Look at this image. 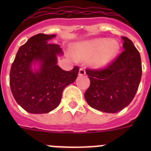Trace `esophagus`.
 Here are the masks:
<instances>
[{"label": "esophagus", "mask_w": 151, "mask_h": 151, "mask_svg": "<svg viewBox=\"0 0 151 151\" xmlns=\"http://www.w3.org/2000/svg\"><path fill=\"white\" fill-rule=\"evenodd\" d=\"M78 75H79V76H84V75H85V68H80L79 72H78Z\"/></svg>", "instance_id": "34e87169"}]
</instances>
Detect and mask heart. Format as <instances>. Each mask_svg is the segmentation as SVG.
<instances>
[{
    "label": "heart",
    "mask_w": 151,
    "mask_h": 151,
    "mask_svg": "<svg viewBox=\"0 0 151 151\" xmlns=\"http://www.w3.org/2000/svg\"><path fill=\"white\" fill-rule=\"evenodd\" d=\"M119 50V45L116 40L99 38L83 44L80 52L83 57H92L93 63L97 67H103L110 63Z\"/></svg>",
    "instance_id": "obj_1"
}]
</instances>
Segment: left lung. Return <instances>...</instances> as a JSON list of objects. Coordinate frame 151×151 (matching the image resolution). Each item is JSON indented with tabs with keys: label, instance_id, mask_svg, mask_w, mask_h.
<instances>
[{
	"label": "left lung",
	"instance_id": "1",
	"mask_svg": "<svg viewBox=\"0 0 151 151\" xmlns=\"http://www.w3.org/2000/svg\"><path fill=\"white\" fill-rule=\"evenodd\" d=\"M124 50L103 69H86L90 86L85 98L90 106L109 113L120 111L135 96L142 75L141 56L134 44L126 37Z\"/></svg>",
	"mask_w": 151,
	"mask_h": 151
}]
</instances>
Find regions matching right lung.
Wrapping results in <instances>:
<instances>
[{
  "label": "right lung",
  "instance_id": "add662e5",
  "mask_svg": "<svg viewBox=\"0 0 151 151\" xmlns=\"http://www.w3.org/2000/svg\"><path fill=\"white\" fill-rule=\"evenodd\" d=\"M55 35L38 34L19 48L10 72L14 99L30 113L52 111L59 106L63 89L76 79L79 68L65 71L57 65L63 52L60 45L49 43ZM38 64V69L32 66Z\"/></svg>",
  "mask_w": 151,
  "mask_h": 151
}]
</instances>
